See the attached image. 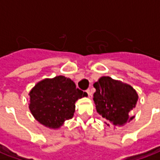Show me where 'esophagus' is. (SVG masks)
<instances>
[{
  "instance_id": "obj_1",
  "label": "esophagus",
  "mask_w": 160,
  "mask_h": 160,
  "mask_svg": "<svg viewBox=\"0 0 160 160\" xmlns=\"http://www.w3.org/2000/svg\"><path fill=\"white\" fill-rule=\"evenodd\" d=\"M86 92H87V95H88V97L89 98L92 97V92H91L90 89H87V90H86Z\"/></svg>"
}]
</instances>
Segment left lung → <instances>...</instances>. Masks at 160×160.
I'll return each instance as SVG.
<instances>
[{"mask_svg": "<svg viewBox=\"0 0 160 160\" xmlns=\"http://www.w3.org/2000/svg\"><path fill=\"white\" fill-rule=\"evenodd\" d=\"M93 87L96 89L93 94L96 110L110 122H106L108 126H121L134 118L132 111L137 103L138 94L130 85L103 76Z\"/></svg>", "mask_w": 160, "mask_h": 160, "instance_id": "1", "label": "left lung"}]
</instances>
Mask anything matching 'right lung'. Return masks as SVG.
<instances>
[{
    "label": "right lung",
    "instance_id": "right-lung-1",
    "mask_svg": "<svg viewBox=\"0 0 160 160\" xmlns=\"http://www.w3.org/2000/svg\"><path fill=\"white\" fill-rule=\"evenodd\" d=\"M73 80L62 75L44 79L30 92L29 109L38 122L58 128L73 117L75 102L86 95Z\"/></svg>",
    "mask_w": 160,
    "mask_h": 160
}]
</instances>
